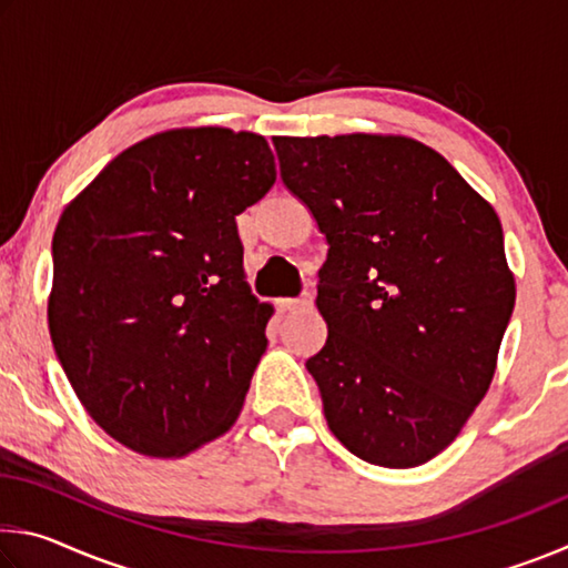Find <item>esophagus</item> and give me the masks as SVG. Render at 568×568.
Masks as SVG:
<instances>
[{
    "label": "esophagus",
    "mask_w": 568,
    "mask_h": 568,
    "mask_svg": "<svg viewBox=\"0 0 568 568\" xmlns=\"http://www.w3.org/2000/svg\"><path fill=\"white\" fill-rule=\"evenodd\" d=\"M307 303H311V295L305 293L301 297H281V301H277V307L285 313H291V311H301V307H305Z\"/></svg>",
    "instance_id": "1"
}]
</instances>
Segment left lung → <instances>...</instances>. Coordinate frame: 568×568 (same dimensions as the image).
Here are the masks:
<instances>
[{"label": "left lung", "instance_id": "1", "mask_svg": "<svg viewBox=\"0 0 568 568\" xmlns=\"http://www.w3.org/2000/svg\"><path fill=\"white\" fill-rule=\"evenodd\" d=\"M283 185L328 243L305 361L328 428L363 460L440 454L486 396L516 285L496 210L410 138H275Z\"/></svg>", "mask_w": 568, "mask_h": 568}]
</instances>
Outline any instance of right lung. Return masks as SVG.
I'll list each match as a JSON object with an SVG mask.
<instances>
[{
	"instance_id": "1",
	"label": "right lung",
	"mask_w": 568,
	"mask_h": 568,
	"mask_svg": "<svg viewBox=\"0 0 568 568\" xmlns=\"http://www.w3.org/2000/svg\"><path fill=\"white\" fill-rule=\"evenodd\" d=\"M273 182L261 134L168 130L120 152L64 207L52 345L122 446L185 456L240 416L273 307L250 295L235 217Z\"/></svg>"
}]
</instances>
